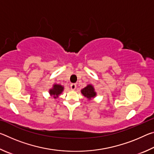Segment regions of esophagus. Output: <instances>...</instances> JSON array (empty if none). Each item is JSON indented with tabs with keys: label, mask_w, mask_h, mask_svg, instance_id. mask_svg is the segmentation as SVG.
<instances>
[{
	"label": "esophagus",
	"mask_w": 154,
	"mask_h": 154,
	"mask_svg": "<svg viewBox=\"0 0 154 154\" xmlns=\"http://www.w3.org/2000/svg\"><path fill=\"white\" fill-rule=\"evenodd\" d=\"M76 87H77V85L75 83H71V85H70V88H71V90H75V89H76Z\"/></svg>",
	"instance_id": "esophagus-1"
}]
</instances>
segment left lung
I'll use <instances>...</instances> for the list:
<instances>
[{
	"label": "left lung",
	"mask_w": 154,
	"mask_h": 154,
	"mask_svg": "<svg viewBox=\"0 0 154 154\" xmlns=\"http://www.w3.org/2000/svg\"><path fill=\"white\" fill-rule=\"evenodd\" d=\"M81 92H82L83 96H85L88 100H90L92 98H94L96 96L95 89L92 84L87 85L86 87L83 88L81 90Z\"/></svg>",
	"instance_id": "obj_1"
}]
</instances>
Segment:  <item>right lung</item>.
<instances>
[{"instance_id":"1","label":"right lung","mask_w":154,"mask_h":154,"mask_svg":"<svg viewBox=\"0 0 154 154\" xmlns=\"http://www.w3.org/2000/svg\"><path fill=\"white\" fill-rule=\"evenodd\" d=\"M64 91V86L60 84H57L54 83L52 86V88L49 89V93L51 96L54 97V98H57L59 97V96Z\"/></svg>"}]
</instances>
